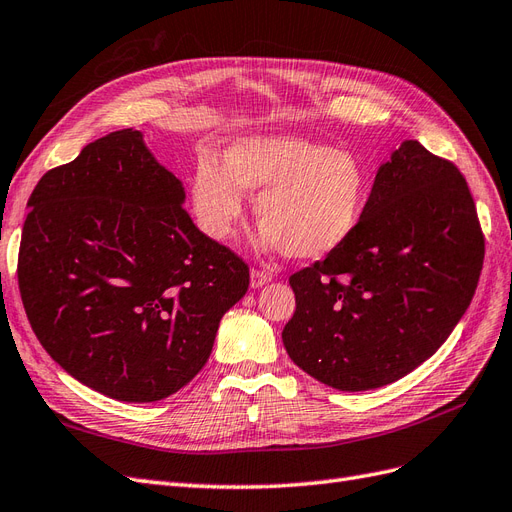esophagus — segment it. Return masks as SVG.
<instances>
[{
	"label": "esophagus",
	"instance_id": "34e87169",
	"mask_svg": "<svg viewBox=\"0 0 512 512\" xmlns=\"http://www.w3.org/2000/svg\"><path fill=\"white\" fill-rule=\"evenodd\" d=\"M268 283H270V274L266 270H257V268L251 270V287L253 289H259Z\"/></svg>",
	"mask_w": 512,
	"mask_h": 512
}]
</instances>
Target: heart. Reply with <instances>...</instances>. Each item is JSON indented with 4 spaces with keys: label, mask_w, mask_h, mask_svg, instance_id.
<instances>
[{
    "label": "heart",
    "mask_w": 512,
    "mask_h": 512,
    "mask_svg": "<svg viewBox=\"0 0 512 512\" xmlns=\"http://www.w3.org/2000/svg\"><path fill=\"white\" fill-rule=\"evenodd\" d=\"M255 197L259 242L298 259L334 253L359 225L368 200V174L357 155L285 134L244 136L229 144L225 166L202 159L191 204L202 232L227 240Z\"/></svg>",
    "instance_id": "obj_1"
}]
</instances>
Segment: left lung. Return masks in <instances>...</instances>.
<instances>
[{
	"label": "left lung",
	"mask_w": 512,
	"mask_h": 512,
	"mask_svg": "<svg viewBox=\"0 0 512 512\" xmlns=\"http://www.w3.org/2000/svg\"><path fill=\"white\" fill-rule=\"evenodd\" d=\"M485 238L466 178L406 140L376 172L340 249L291 274L283 344L306 374L340 391L389 385L430 359L464 317Z\"/></svg>",
	"instance_id": "8db88e82"
}]
</instances>
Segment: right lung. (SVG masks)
I'll return each instance as SVG.
<instances>
[{
	"mask_svg": "<svg viewBox=\"0 0 512 512\" xmlns=\"http://www.w3.org/2000/svg\"><path fill=\"white\" fill-rule=\"evenodd\" d=\"M185 187L121 129L31 193L19 289L31 329L76 381L157 402L204 368L249 266L191 221Z\"/></svg>",
	"mask_w": 512,
	"mask_h": 512,
	"instance_id": "add662e5",
	"label": "right lung"
}]
</instances>
